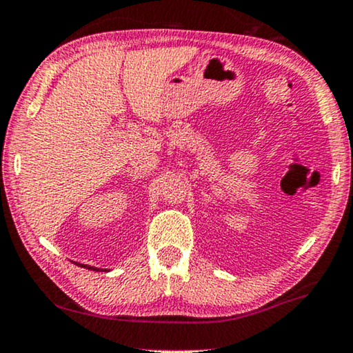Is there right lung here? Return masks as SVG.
<instances>
[{
    "mask_svg": "<svg viewBox=\"0 0 353 353\" xmlns=\"http://www.w3.org/2000/svg\"><path fill=\"white\" fill-rule=\"evenodd\" d=\"M82 268H87V269H90V271H100V269H97V268H92V266H85V264H81Z\"/></svg>",
    "mask_w": 353,
    "mask_h": 353,
    "instance_id": "add662e5",
    "label": "right lung"
}]
</instances>
